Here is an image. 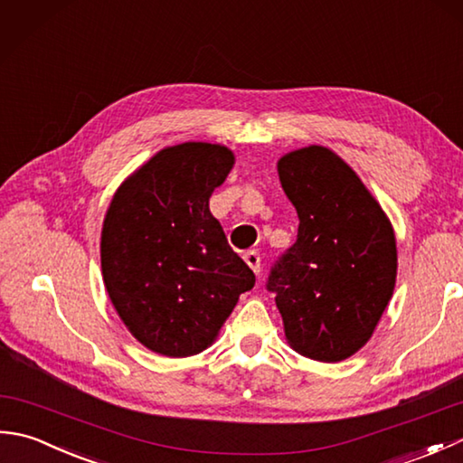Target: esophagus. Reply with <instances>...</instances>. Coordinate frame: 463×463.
Here are the masks:
<instances>
[{"mask_svg": "<svg viewBox=\"0 0 463 463\" xmlns=\"http://www.w3.org/2000/svg\"><path fill=\"white\" fill-rule=\"evenodd\" d=\"M242 259L254 270V274L260 272V254L257 250H247L242 254Z\"/></svg>", "mask_w": 463, "mask_h": 463, "instance_id": "obj_1", "label": "esophagus"}]
</instances>
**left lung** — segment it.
Here are the masks:
<instances>
[{"mask_svg": "<svg viewBox=\"0 0 463 463\" xmlns=\"http://www.w3.org/2000/svg\"><path fill=\"white\" fill-rule=\"evenodd\" d=\"M298 237L272 264L267 290L302 356L340 362L372 336L396 284V239L358 175L326 146L279 161Z\"/></svg>", "mask_w": 463, "mask_h": 463, "instance_id": "8db88e82", "label": "left lung"}]
</instances>
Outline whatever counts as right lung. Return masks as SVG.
<instances>
[{
  "instance_id": "add662e5",
  "label": "right lung",
  "mask_w": 463,
  "mask_h": 463,
  "mask_svg": "<svg viewBox=\"0 0 463 463\" xmlns=\"http://www.w3.org/2000/svg\"><path fill=\"white\" fill-rule=\"evenodd\" d=\"M232 163L221 145L169 146L121 184L107 211L105 288L133 336L163 356L203 352L254 287L209 211Z\"/></svg>"
}]
</instances>
